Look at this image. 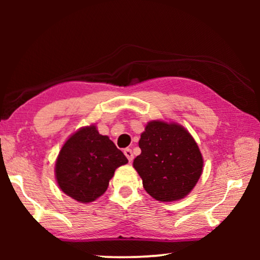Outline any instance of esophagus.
<instances>
[{
  "mask_svg": "<svg viewBox=\"0 0 260 260\" xmlns=\"http://www.w3.org/2000/svg\"><path fill=\"white\" fill-rule=\"evenodd\" d=\"M124 153H125V156L127 157V159H128V161L131 162L132 160H133V158H134V155H133V151L131 150V149H125L124 150Z\"/></svg>",
  "mask_w": 260,
  "mask_h": 260,
  "instance_id": "1",
  "label": "esophagus"
}]
</instances>
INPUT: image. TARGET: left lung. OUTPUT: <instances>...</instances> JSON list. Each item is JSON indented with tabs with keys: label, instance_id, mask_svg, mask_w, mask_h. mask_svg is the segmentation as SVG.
<instances>
[{
	"label": "left lung",
	"instance_id": "obj_1",
	"mask_svg": "<svg viewBox=\"0 0 260 260\" xmlns=\"http://www.w3.org/2000/svg\"><path fill=\"white\" fill-rule=\"evenodd\" d=\"M133 161L149 195L160 202L183 199L196 186L203 169L199 146L178 124L152 120L139 141Z\"/></svg>",
	"mask_w": 260,
	"mask_h": 260
}]
</instances>
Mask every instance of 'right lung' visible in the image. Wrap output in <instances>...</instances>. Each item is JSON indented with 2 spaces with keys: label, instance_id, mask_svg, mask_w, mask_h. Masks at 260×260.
<instances>
[{
  "label": "right lung",
  "instance_id": "obj_1",
  "mask_svg": "<svg viewBox=\"0 0 260 260\" xmlns=\"http://www.w3.org/2000/svg\"><path fill=\"white\" fill-rule=\"evenodd\" d=\"M127 162L124 153L94 125L83 127L60 149L55 167L57 183L73 200L89 203L103 195L114 171Z\"/></svg>",
  "mask_w": 260,
  "mask_h": 260
}]
</instances>
